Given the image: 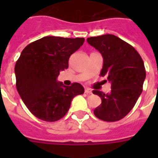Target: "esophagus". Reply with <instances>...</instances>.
Instances as JSON below:
<instances>
[{"label":"esophagus","instance_id":"1","mask_svg":"<svg viewBox=\"0 0 158 158\" xmlns=\"http://www.w3.org/2000/svg\"><path fill=\"white\" fill-rule=\"evenodd\" d=\"M85 94H92V90L91 89H85Z\"/></svg>","mask_w":158,"mask_h":158}]
</instances>
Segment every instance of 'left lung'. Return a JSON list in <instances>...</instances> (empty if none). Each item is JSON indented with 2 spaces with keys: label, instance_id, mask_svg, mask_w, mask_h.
<instances>
[{
  "label": "left lung",
  "instance_id": "1",
  "mask_svg": "<svg viewBox=\"0 0 158 158\" xmlns=\"http://www.w3.org/2000/svg\"><path fill=\"white\" fill-rule=\"evenodd\" d=\"M87 42L103 57L100 75L111 84L109 94L93 91L102 99L94 115L109 122L121 120L132 110L143 91L146 77L143 59L132 46L112 34L91 37Z\"/></svg>",
  "mask_w": 158,
  "mask_h": 158
}]
</instances>
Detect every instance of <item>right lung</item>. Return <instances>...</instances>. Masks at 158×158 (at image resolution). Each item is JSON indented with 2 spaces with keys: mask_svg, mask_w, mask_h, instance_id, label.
Here are the masks:
<instances>
[{
  "mask_svg": "<svg viewBox=\"0 0 158 158\" xmlns=\"http://www.w3.org/2000/svg\"><path fill=\"white\" fill-rule=\"evenodd\" d=\"M84 43V38L48 36L28 44L16 61V89L30 112L53 122L64 117L72 99L84 93L79 83L64 86L56 79L69 66V56Z\"/></svg>",
  "mask_w": 158,
  "mask_h": 158,
  "instance_id": "right-lung-1",
  "label": "right lung"
}]
</instances>
